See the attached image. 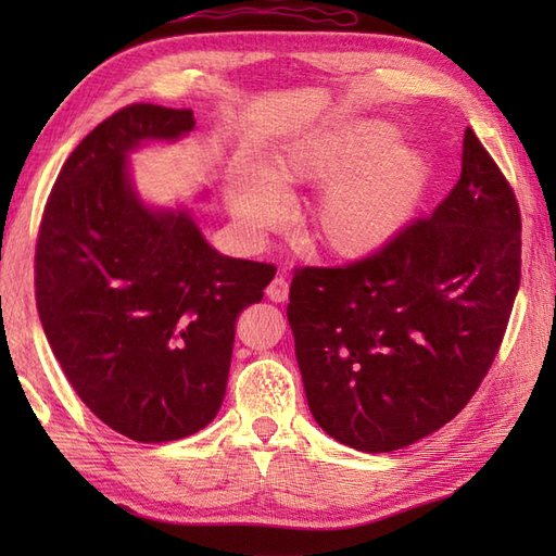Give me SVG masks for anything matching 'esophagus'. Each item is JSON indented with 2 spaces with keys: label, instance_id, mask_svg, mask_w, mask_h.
I'll return each instance as SVG.
<instances>
[{
  "label": "esophagus",
  "instance_id": "1",
  "mask_svg": "<svg viewBox=\"0 0 556 556\" xmlns=\"http://www.w3.org/2000/svg\"><path fill=\"white\" fill-rule=\"evenodd\" d=\"M267 299L275 303H285L289 299V279L287 277H275L267 287Z\"/></svg>",
  "mask_w": 556,
  "mask_h": 556
}]
</instances>
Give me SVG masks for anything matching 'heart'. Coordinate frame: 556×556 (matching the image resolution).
Returning a JSON list of instances; mask_svg holds the SVG:
<instances>
[{
  "label": "heart",
  "mask_w": 556,
  "mask_h": 556,
  "mask_svg": "<svg viewBox=\"0 0 556 556\" xmlns=\"http://www.w3.org/2000/svg\"><path fill=\"white\" fill-rule=\"evenodd\" d=\"M384 122H349L305 134L255 176L231 181V210L243 227L263 231L281 219L277 193L325 186L311 210L313 241L329 255L358 260L380 251L406 227L430 181L418 150L392 143Z\"/></svg>",
  "instance_id": "heart-1"
}]
</instances>
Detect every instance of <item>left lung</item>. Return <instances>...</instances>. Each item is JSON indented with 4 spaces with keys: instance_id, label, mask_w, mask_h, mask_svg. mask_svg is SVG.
Listing matches in <instances>:
<instances>
[{
    "instance_id": "1",
    "label": "left lung",
    "mask_w": 556,
    "mask_h": 556,
    "mask_svg": "<svg viewBox=\"0 0 556 556\" xmlns=\"http://www.w3.org/2000/svg\"><path fill=\"white\" fill-rule=\"evenodd\" d=\"M518 285L521 210L466 128L460 179L430 217L356 263L293 271L287 315L317 425L368 454L440 430L485 380Z\"/></svg>"
}]
</instances>
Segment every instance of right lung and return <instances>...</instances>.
<instances>
[{
  "label": "right lung",
  "instance_id": "right-lung-1",
  "mask_svg": "<svg viewBox=\"0 0 556 556\" xmlns=\"http://www.w3.org/2000/svg\"><path fill=\"white\" fill-rule=\"evenodd\" d=\"M191 110L136 102L71 152L35 245V301L83 404L136 442H174L217 416L236 320L275 265L217 253L184 210H150L128 181L143 140L193 131Z\"/></svg>",
  "mask_w": 556,
  "mask_h": 556
}]
</instances>
